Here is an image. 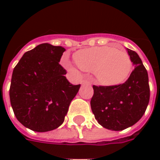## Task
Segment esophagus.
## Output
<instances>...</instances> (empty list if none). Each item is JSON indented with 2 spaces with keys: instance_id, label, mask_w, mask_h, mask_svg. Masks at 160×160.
<instances>
[{
  "instance_id": "esophagus-1",
  "label": "esophagus",
  "mask_w": 160,
  "mask_h": 160,
  "mask_svg": "<svg viewBox=\"0 0 160 160\" xmlns=\"http://www.w3.org/2000/svg\"><path fill=\"white\" fill-rule=\"evenodd\" d=\"M81 84L82 85H88V86H91V82L88 81V80H82L81 81Z\"/></svg>"
}]
</instances>
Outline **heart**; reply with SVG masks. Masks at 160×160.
<instances>
[{
  "mask_svg": "<svg viewBox=\"0 0 160 160\" xmlns=\"http://www.w3.org/2000/svg\"><path fill=\"white\" fill-rule=\"evenodd\" d=\"M74 60L81 69L93 73L98 82L104 86L122 84L127 80L132 68L127 53L111 46L81 49L74 55Z\"/></svg>",
  "mask_w": 160,
  "mask_h": 160,
  "instance_id": "b5f03b06",
  "label": "heart"
}]
</instances>
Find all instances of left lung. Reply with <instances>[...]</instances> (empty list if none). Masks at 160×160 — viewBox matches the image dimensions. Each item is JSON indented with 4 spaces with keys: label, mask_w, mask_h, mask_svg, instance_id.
Returning <instances> with one entry per match:
<instances>
[{
    "label": "left lung",
    "mask_w": 160,
    "mask_h": 160,
    "mask_svg": "<svg viewBox=\"0 0 160 160\" xmlns=\"http://www.w3.org/2000/svg\"><path fill=\"white\" fill-rule=\"evenodd\" d=\"M127 51L134 65L129 78L117 86L92 87V111L98 122L111 130H123L136 123L150 98L148 71L137 53L129 49Z\"/></svg>",
    "instance_id": "8db88e82"
}]
</instances>
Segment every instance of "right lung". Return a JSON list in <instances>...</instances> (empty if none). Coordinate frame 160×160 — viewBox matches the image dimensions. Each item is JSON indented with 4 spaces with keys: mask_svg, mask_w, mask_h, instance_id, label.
<instances>
[{
    "mask_svg": "<svg viewBox=\"0 0 160 160\" xmlns=\"http://www.w3.org/2000/svg\"><path fill=\"white\" fill-rule=\"evenodd\" d=\"M66 49L49 43L26 52L13 68L9 90L16 118L36 132L56 129L64 122L80 85L67 80L59 64Z\"/></svg>",
    "mask_w": 160,
    "mask_h": 160,
    "instance_id": "add662e5",
    "label": "right lung"
}]
</instances>
